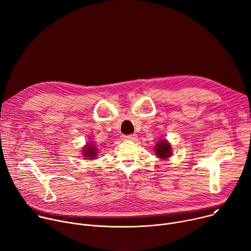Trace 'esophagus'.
<instances>
[{"label": "esophagus", "instance_id": "esophagus-1", "mask_svg": "<svg viewBox=\"0 0 251 251\" xmlns=\"http://www.w3.org/2000/svg\"><path fill=\"white\" fill-rule=\"evenodd\" d=\"M136 137H137L136 134H130V135H123L122 136L123 140H134V139H136Z\"/></svg>", "mask_w": 251, "mask_h": 251}]
</instances>
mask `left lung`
<instances>
[{"instance_id":"left-lung-1","label":"left lung","mask_w":251,"mask_h":251,"mask_svg":"<svg viewBox=\"0 0 251 251\" xmlns=\"http://www.w3.org/2000/svg\"><path fill=\"white\" fill-rule=\"evenodd\" d=\"M155 154L159 158L166 160L172 155V148L170 143L167 140H161L157 143V145L155 147Z\"/></svg>"}]
</instances>
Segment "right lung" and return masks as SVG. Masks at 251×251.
<instances>
[{
  "label": "right lung",
  "mask_w": 251,
  "mask_h": 251,
  "mask_svg": "<svg viewBox=\"0 0 251 251\" xmlns=\"http://www.w3.org/2000/svg\"><path fill=\"white\" fill-rule=\"evenodd\" d=\"M83 156L86 157V159H95L96 154L98 153L97 150L95 149V146L93 144H90V143H87V145L83 148Z\"/></svg>",
  "instance_id": "right-lung-1"
}]
</instances>
